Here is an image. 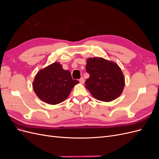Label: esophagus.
<instances>
[{
  "mask_svg": "<svg viewBox=\"0 0 159 159\" xmlns=\"http://www.w3.org/2000/svg\"><path fill=\"white\" fill-rule=\"evenodd\" d=\"M79 81L81 83V84H84L85 82V80L84 79V78H81L80 80H79Z\"/></svg>",
  "mask_w": 159,
  "mask_h": 159,
  "instance_id": "esophagus-1",
  "label": "esophagus"
}]
</instances>
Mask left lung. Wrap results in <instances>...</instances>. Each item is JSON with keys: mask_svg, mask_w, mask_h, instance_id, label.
Wrapping results in <instances>:
<instances>
[{"mask_svg": "<svg viewBox=\"0 0 159 159\" xmlns=\"http://www.w3.org/2000/svg\"><path fill=\"white\" fill-rule=\"evenodd\" d=\"M85 68L89 74L85 87L95 99L108 102L121 94L125 79L117 64L102 57H93L87 60Z\"/></svg>", "mask_w": 159, "mask_h": 159, "instance_id": "8db88e82", "label": "left lung"}]
</instances>
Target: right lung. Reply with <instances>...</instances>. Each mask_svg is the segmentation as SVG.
I'll return each mask as SVG.
<instances>
[{"label":"right lung","mask_w":159,"mask_h":159,"mask_svg":"<svg viewBox=\"0 0 159 159\" xmlns=\"http://www.w3.org/2000/svg\"><path fill=\"white\" fill-rule=\"evenodd\" d=\"M78 83V81L72 79L69 70H64L61 65L55 62L38 72L33 89L43 102L56 105L64 102Z\"/></svg>","instance_id":"1"}]
</instances>
